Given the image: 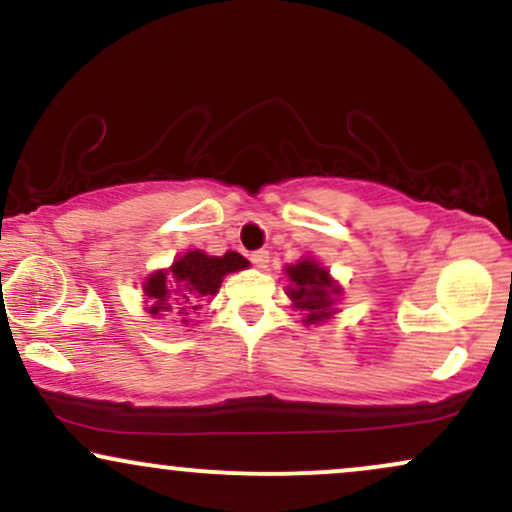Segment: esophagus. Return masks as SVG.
Instances as JSON below:
<instances>
[{"label":"esophagus","mask_w":512,"mask_h":512,"mask_svg":"<svg viewBox=\"0 0 512 512\" xmlns=\"http://www.w3.org/2000/svg\"><path fill=\"white\" fill-rule=\"evenodd\" d=\"M250 260H252V264H255L257 269H267V264H269V252H267V250L252 252Z\"/></svg>","instance_id":"1"}]
</instances>
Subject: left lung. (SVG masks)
I'll return each mask as SVG.
<instances>
[{"label":"left lung","instance_id":"obj_1","mask_svg":"<svg viewBox=\"0 0 512 512\" xmlns=\"http://www.w3.org/2000/svg\"><path fill=\"white\" fill-rule=\"evenodd\" d=\"M286 276L291 281L286 293H289L293 301V308L301 310L305 325H317V322L330 320L337 313L334 303H337L342 289H339V284L325 267L305 257L301 262L289 264Z\"/></svg>","mask_w":512,"mask_h":512}]
</instances>
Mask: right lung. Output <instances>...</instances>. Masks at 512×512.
<instances>
[{
  "instance_id": "1",
  "label": "right lung",
  "mask_w": 512,
  "mask_h": 512,
  "mask_svg": "<svg viewBox=\"0 0 512 512\" xmlns=\"http://www.w3.org/2000/svg\"><path fill=\"white\" fill-rule=\"evenodd\" d=\"M245 267H250V262L233 250L221 257H211L202 250L185 252L168 269H158L144 281L149 313L154 317L173 313L187 325V317L202 310V305L219 293L223 276Z\"/></svg>"
}]
</instances>
